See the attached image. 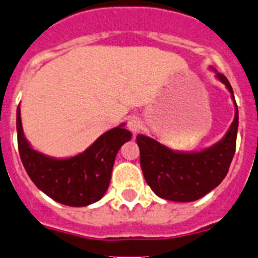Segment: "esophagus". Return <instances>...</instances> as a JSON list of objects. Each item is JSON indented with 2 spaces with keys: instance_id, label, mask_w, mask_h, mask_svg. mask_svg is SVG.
Masks as SVG:
<instances>
[{
  "instance_id": "esophagus-1",
  "label": "esophagus",
  "mask_w": 258,
  "mask_h": 258,
  "mask_svg": "<svg viewBox=\"0 0 258 258\" xmlns=\"http://www.w3.org/2000/svg\"><path fill=\"white\" fill-rule=\"evenodd\" d=\"M127 127H128V130L132 134H137L140 128H141V122H140V119L136 116H131L127 119Z\"/></svg>"
}]
</instances>
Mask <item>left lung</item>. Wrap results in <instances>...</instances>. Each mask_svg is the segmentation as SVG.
Instances as JSON below:
<instances>
[{
  "label": "left lung",
  "instance_id": "1",
  "mask_svg": "<svg viewBox=\"0 0 258 258\" xmlns=\"http://www.w3.org/2000/svg\"><path fill=\"white\" fill-rule=\"evenodd\" d=\"M211 69L228 89L234 106L233 122L218 142L199 151H179L145 135L136 137L145 180L157 197L166 201L187 203L203 198L226 177L234 156L238 107L228 79L213 67Z\"/></svg>",
  "mask_w": 258,
  "mask_h": 258
}]
</instances>
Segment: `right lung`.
<instances>
[{"label":"right lung","mask_w":258,"mask_h":258,"mask_svg":"<svg viewBox=\"0 0 258 258\" xmlns=\"http://www.w3.org/2000/svg\"><path fill=\"white\" fill-rule=\"evenodd\" d=\"M121 123L98 137L88 149L71 157H52L37 151L25 137L20 106L16 112L17 144L27 175L44 194L69 207L101 201L111 181L114 159L132 134Z\"/></svg>","instance_id":"add662e5"}]
</instances>
